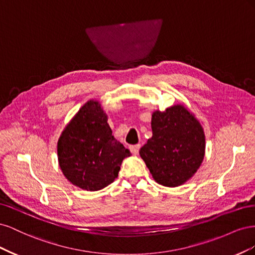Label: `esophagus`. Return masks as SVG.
I'll use <instances>...</instances> for the list:
<instances>
[{"mask_svg":"<svg viewBox=\"0 0 255 255\" xmlns=\"http://www.w3.org/2000/svg\"><path fill=\"white\" fill-rule=\"evenodd\" d=\"M139 149H140V144H134V145L129 146L130 152L135 154V155H136V154H138V152H139Z\"/></svg>","mask_w":255,"mask_h":255,"instance_id":"34e87169","label":"esophagus"}]
</instances>
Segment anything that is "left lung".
I'll list each match as a JSON object with an SVG mask.
<instances>
[{"mask_svg": "<svg viewBox=\"0 0 255 255\" xmlns=\"http://www.w3.org/2000/svg\"><path fill=\"white\" fill-rule=\"evenodd\" d=\"M151 127L153 135L140 149V156L158 184L180 186L202 164L205 153L203 128L182 104L154 112Z\"/></svg>", "mask_w": 255, "mask_h": 255, "instance_id": "obj_1", "label": "left lung"}]
</instances>
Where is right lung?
<instances>
[{
  "mask_svg": "<svg viewBox=\"0 0 255 255\" xmlns=\"http://www.w3.org/2000/svg\"><path fill=\"white\" fill-rule=\"evenodd\" d=\"M107 115L90 100L76 113L57 142L59 167L68 181L88 191L109 186L130 155L112 134Z\"/></svg>",
  "mask_w": 255,
  "mask_h": 255,
  "instance_id": "add662e5",
  "label": "right lung"
}]
</instances>
